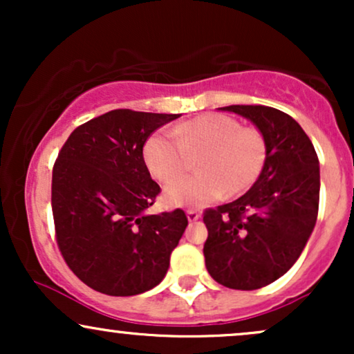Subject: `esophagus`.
<instances>
[{"label": "esophagus", "mask_w": 354, "mask_h": 354, "mask_svg": "<svg viewBox=\"0 0 354 354\" xmlns=\"http://www.w3.org/2000/svg\"><path fill=\"white\" fill-rule=\"evenodd\" d=\"M186 218H188V221H198L200 219V213L196 209H188L186 211Z\"/></svg>", "instance_id": "obj_1"}]
</instances>
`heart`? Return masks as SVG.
Returning <instances> with one entry per match:
<instances>
[{"label": "heart", "instance_id": "b5f03b06", "mask_svg": "<svg viewBox=\"0 0 354 354\" xmlns=\"http://www.w3.org/2000/svg\"><path fill=\"white\" fill-rule=\"evenodd\" d=\"M196 174L173 180L165 188L169 206L201 208L226 193H241L254 185L266 163L263 133L243 128L234 118L218 113L174 126L173 133L156 131L146 140L145 163L154 178L168 181L200 154Z\"/></svg>", "mask_w": 354, "mask_h": 354}]
</instances>
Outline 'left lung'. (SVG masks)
Masks as SVG:
<instances>
[{
  "mask_svg": "<svg viewBox=\"0 0 354 354\" xmlns=\"http://www.w3.org/2000/svg\"><path fill=\"white\" fill-rule=\"evenodd\" d=\"M219 109L250 120L268 146L265 168L250 191L203 216L211 278L251 291L281 278L306 246L318 218L319 161L310 138L286 113L261 104Z\"/></svg>",
  "mask_w": 354,
  "mask_h": 354,
  "instance_id": "obj_1",
  "label": "left lung"
}]
</instances>
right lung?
I'll return each mask as SVG.
<instances>
[{"label": "right lung", "instance_id": "right-lung-1", "mask_svg": "<svg viewBox=\"0 0 354 354\" xmlns=\"http://www.w3.org/2000/svg\"><path fill=\"white\" fill-rule=\"evenodd\" d=\"M180 115L113 109L71 133L53 166L56 243L84 284L109 296L163 281L188 226L185 211L146 214L160 193L143 158L153 131Z\"/></svg>", "mask_w": 354, "mask_h": 354}]
</instances>
